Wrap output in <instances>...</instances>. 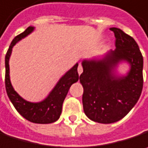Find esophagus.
Masks as SVG:
<instances>
[{
	"label": "esophagus",
	"mask_w": 148,
	"mask_h": 148,
	"mask_svg": "<svg viewBox=\"0 0 148 148\" xmlns=\"http://www.w3.org/2000/svg\"><path fill=\"white\" fill-rule=\"evenodd\" d=\"M77 71H78V74H79V75H81V74L82 73V71H83V68H82V66L81 64H79V66H78Z\"/></svg>",
	"instance_id": "esophagus-1"
}]
</instances>
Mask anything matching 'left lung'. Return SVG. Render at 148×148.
Wrapping results in <instances>:
<instances>
[{
  "label": "left lung",
  "mask_w": 148,
  "mask_h": 148,
  "mask_svg": "<svg viewBox=\"0 0 148 148\" xmlns=\"http://www.w3.org/2000/svg\"><path fill=\"white\" fill-rule=\"evenodd\" d=\"M116 49L101 60L83 61L80 82L83 86L85 114L94 122L113 123L123 118L135 106L143 86V57L136 41L119 28H111ZM122 60L131 65L127 77L116 78L112 70Z\"/></svg>",
  "instance_id": "obj_1"
}]
</instances>
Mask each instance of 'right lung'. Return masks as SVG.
I'll use <instances>...</instances> for the list:
<instances>
[{"instance_id": "obj_1", "label": "right lung", "mask_w": 148, "mask_h": 148, "mask_svg": "<svg viewBox=\"0 0 148 148\" xmlns=\"http://www.w3.org/2000/svg\"><path fill=\"white\" fill-rule=\"evenodd\" d=\"M33 30L34 27L29 26L28 28H26L24 32L19 34L11 41V46L9 47L5 59V90L13 106L24 118L34 123L48 124L58 120L60 115L62 113L63 101L70 89L71 86L77 82L79 79L77 72L78 64L77 63L70 71H68L60 79L54 89L44 101L37 103H33L21 98L11 86L9 76V59L11 54L12 47L15 46V44L22 38L26 37Z\"/></svg>"}]
</instances>
